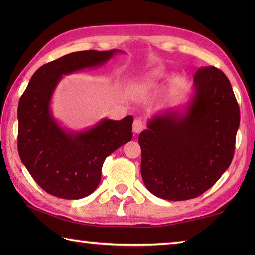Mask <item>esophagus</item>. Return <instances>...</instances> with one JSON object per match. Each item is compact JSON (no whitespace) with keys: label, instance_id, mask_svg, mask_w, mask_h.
<instances>
[{"label":"esophagus","instance_id":"1","mask_svg":"<svg viewBox=\"0 0 255 255\" xmlns=\"http://www.w3.org/2000/svg\"><path fill=\"white\" fill-rule=\"evenodd\" d=\"M144 128V124L142 122L141 118H136L133 121V124H132V129H133V132L134 133H139L141 132L143 130Z\"/></svg>","mask_w":255,"mask_h":255}]
</instances>
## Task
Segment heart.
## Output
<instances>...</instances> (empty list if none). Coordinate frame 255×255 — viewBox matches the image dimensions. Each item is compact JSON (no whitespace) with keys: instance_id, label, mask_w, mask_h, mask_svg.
I'll use <instances>...</instances> for the list:
<instances>
[{"instance_id":"heart-1","label":"heart","mask_w":255,"mask_h":255,"mask_svg":"<svg viewBox=\"0 0 255 255\" xmlns=\"http://www.w3.org/2000/svg\"><path fill=\"white\" fill-rule=\"evenodd\" d=\"M161 75V73L159 72V71H154V72H151V73H149L148 75H145V77L143 78V79H141L139 81V83H138V86L141 90H143V89H145V88H148V86H150V85H152L153 84V82L154 81L158 79L159 77Z\"/></svg>"}]
</instances>
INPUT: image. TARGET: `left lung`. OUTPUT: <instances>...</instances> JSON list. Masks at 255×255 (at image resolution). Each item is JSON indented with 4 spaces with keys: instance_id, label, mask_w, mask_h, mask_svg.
Listing matches in <instances>:
<instances>
[{
    "instance_id": "left-lung-1",
    "label": "left lung",
    "mask_w": 255,
    "mask_h": 255,
    "mask_svg": "<svg viewBox=\"0 0 255 255\" xmlns=\"http://www.w3.org/2000/svg\"><path fill=\"white\" fill-rule=\"evenodd\" d=\"M239 124L228 78L215 67L198 69L185 104L154 114L139 134L145 187L166 200L198 197L229 167Z\"/></svg>"
}]
</instances>
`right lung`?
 Instances as JSON below:
<instances>
[{"label":"right lung","mask_w":255,"mask_h":255,"mask_svg":"<svg viewBox=\"0 0 255 255\" xmlns=\"http://www.w3.org/2000/svg\"><path fill=\"white\" fill-rule=\"evenodd\" d=\"M124 52L86 50L46 63L32 74L18 110V153L35 182L63 199H80L101 182L102 166L114 151L132 139L133 117L103 118L81 131L61 126L53 116L51 100L62 77L105 64Z\"/></svg>","instance_id":"right-lung-1"}]
</instances>
